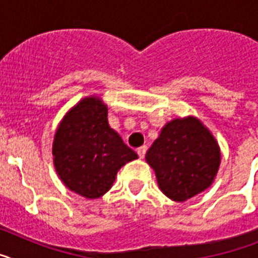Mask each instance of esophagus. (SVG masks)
<instances>
[{
  "label": "esophagus",
  "instance_id": "obj_1",
  "mask_svg": "<svg viewBox=\"0 0 258 258\" xmlns=\"http://www.w3.org/2000/svg\"><path fill=\"white\" fill-rule=\"evenodd\" d=\"M146 151H147V147H146V146H142V147H140V149L137 150V154H138L140 159H143V157H145Z\"/></svg>",
  "mask_w": 258,
  "mask_h": 258
}]
</instances>
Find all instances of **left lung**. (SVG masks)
Returning a JSON list of instances; mask_svg holds the SVG:
<instances>
[{
	"label": "left lung",
	"instance_id": "1",
	"mask_svg": "<svg viewBox=\"0 0 258 258\" xmlns=\"http://www.w3.org/2000/svg\"><path fill=\"white\" fill-rule=\"evenodd\" d=\"M161 192L186 202L211 187L221 164V150L212 132L195 116L166 122L146 154Z\"/></svg>",
	"mask_w": 258,
	"mask_h": 258
}]
</instances>
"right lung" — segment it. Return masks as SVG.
<instances>
[{
    "label": "right lung",
    "instance_id": "1",
    "mask_svg": "<svg viewBox=\"0 0 258 258\" xmlns=\"http://www.w3.org/2000/svg\"><path fill=\"white\" fill-rule=\"evenodd\" d=\"M108 107L97 95L77 102L54 134V168L68 190L98 199L112 187L121 166L138 159L108 124Z\"/></svg>",
    "mask_w": 258,
    "mask_h": 258
}]
</instances>
